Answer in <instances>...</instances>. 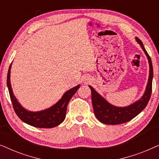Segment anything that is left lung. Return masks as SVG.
Returning a JSON list of instances; mask_svg holds the SVG:
<instances>
[{
  "label": "left lung",
  "instance_id": "left-lung-1",
  "mask_svg": "<svg viewBox=\"0 0 159 159\" xmlns=\"http://www.w3.org/2000/svg\"><path fill=\"white\" fill-rule=\"evenodd\" d=\"M137 43L140 45L141 48L146 56L149 64V75L146 88L143 96L138 101L129 106L120 107L112 105L107 100L99 94L92 86L89 85L91 90V98L95 116L101 122L106 125H119L127 122L140 114L146 107L151 98L152 92V81L153 77V70L152 61L146 50L144 48L142 41L138 38H135Z\"/></svg>",
  "mask_w": 159,
  "mask_h": 159
}]
</instances>
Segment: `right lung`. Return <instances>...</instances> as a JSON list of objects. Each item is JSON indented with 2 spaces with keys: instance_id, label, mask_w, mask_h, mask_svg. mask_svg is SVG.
<instances>
[{
  "instance_id": "1",
  "label": "right lung",
  "mask_w": 159,
  "mask_h": 159,
  "mask_svg": "<svg viewBox=\"0 0 159 159\" xmlns=\"http://www.w3.org/2000/svg\"><path fill=\"white\" fill-rule=\"evenodd\" d=\"M11 69V64L10 65L8 71L7 86L13 107L19 118L27 125L38 128H53L61 124L66 117L67 105L79 89L80 84L67 90L63 95L61 98L51 107L38 111H32L24 108L14 94L10 79Z\"/></svg>"
}]
</instances>
